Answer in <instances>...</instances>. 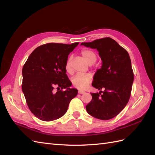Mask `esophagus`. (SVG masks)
Returning a JSON list of instances; mask_svg holds the SVG:
<instances>
[{
  "label": "esophagus",
  "mask_w": 155,
  "mask_h": 155,
  "mask_svg": "<svg viewBox=\"0 0 155 155\" xmlns=\"http://www.w3.org/2000/svg\"><path fill=\"white\" fill-rule=\"evenodd\" d=\"M78 93H79V94H84V93H85V91L79 90V91H78Z\"/></svg>",
  "instance_id": "obj_1"
}]
</instances>
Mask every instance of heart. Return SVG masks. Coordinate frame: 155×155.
Masks as SVG:
<instances>
[{"label": "heart", "mask_w": 155, "mask_h": 155, "mask_svg": "<svg viewBox=\"0 0 155 155\" xmlns=\"http://www.w3.org/2000/svg\"><path fill=\"white\" fill-rule=\"evenodd\" d=\"M81 54L83 58L89 64H93L96 61V55L92 50H83L81 51ZM65 70L69 74L72 73L71 59L70 58L68 59L66 64H65ZM92 77L91 74H77L72 79V84L77 88L83 90L92 81Z\"/></svg>", "instance_id": "1"}]
</instances>
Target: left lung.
I'll return each instance as SVG.
<instances>
[{
    "label": "left lung",
    "instance_id": "obj_1",
    "mask_svg": "<svg viewBox=\"0 0 155 155\" xmlns=\"http://www.w3.org/2000/svg\"><path fill=\"white\" fill-rule=\"evenodd\" d=\"M81 45L96 49L99 52L102 65L94 76L92 85L98 90L105 89L91 93L92 100L86 110L97 119L113 118L124 109L130 98L134 75L129 55L110 37Z\"/></svg>",
    "mask_w": 155,
    "mask_h": 155
}]
</instances>
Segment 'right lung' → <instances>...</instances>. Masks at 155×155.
Segmentation results:
<instances>
[{"mask_svg": "<svg viewBox=\"0 0 155 155\" xmlns=\"http://www.w3.org/2000/svg\"><path fill=\"white\" fill-rule=\"evenodd\" d=\"M78 45H41L32 51L23 66L22 90L30 110L41 120L50 121L62 117L78 94L76 88H70L72 83L65 64L70 52ZM55 87L58 91L54 92Z\"/></svg>", "mask_w": 155, "mask_h": 155, "instance_id": "add662e5", "label": "right lung"}]
</instances>
